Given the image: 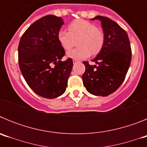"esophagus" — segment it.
Here are the masks:
<instances>
[{"mask_svg": "<svg viewBox=\"0 0 147 147\" xmlns=\"http://www.w3.org/2000/svg\"><path fill=\"white\" fill-rule=\"evenodd\" d=\"M79 62V61H78L77 59H73V62H74V64H75V63H76V62Z\"/></svg>", "mask_w": 147, "mask_h": 147, "instance_id": "esophagus-1", "label": "esophagus"}]
</instances>
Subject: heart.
Returning <instances> with one entry per match:
<instances>
[{
    "instance_id": "obj_1",
    "label": "heart",
    "mask_w": 147,
    "mask_h": 147,
    "mask_svg": "<svg viewBox=\"0 0 147 147\" xmlns=\"http://www.w3.org/2000/svg\"><path fill=\"white\" fill-rule=\"evenodd\" d=\"M68 30L60 29L57 33L59 42L65 50H70L75 40L78 48L67 53V57L75 59H86L90 54L96 55L102 50L105 42V34L94 23L88 20L78 19L71 22Z\"/></svg>"
}]
</instances>
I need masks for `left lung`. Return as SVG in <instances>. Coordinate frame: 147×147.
Wrapping results in <instances>:
<instances>
[{
  "instance_id": "left-lung-1",
  "label": "left lung",
  "mask_w": 147,
  "mask_h": 147,
  "mask_svg": "<svg viewBox=\"0 0 147 147\" xmlns=\"http://www.w3.org/2000/svg\"><path fill=\"white\" fill-rule=\"evenodd\" d=\"M99 20L105 34L102 50L93 59L96 65L83 62L85 71L82 81L86 90L95 96H107L115 92L125 79L132 58L130 42L125 30L107 17H95Z\"/></svg>"
}]
</instances>
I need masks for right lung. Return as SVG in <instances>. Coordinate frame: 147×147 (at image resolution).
Here are the masks:
<instances>
[{"label": "right lung", "mask_w": 147, "mask_h": 147, "mask_svg": "<svg viewBox=\"0 0 147 147\" xmlns=\"http://www.w3.org/2000/svg\"><path fill=\"white\" fill-rule=\"evenodd\" d=\"M63 23L60 17H42L27 28L18 45V62L23 78L35 93L46 98L65 93L72 70V59L61 60L65 52L57 33Z\"/></svg>", "instance_id": "1"}]
</instances>
